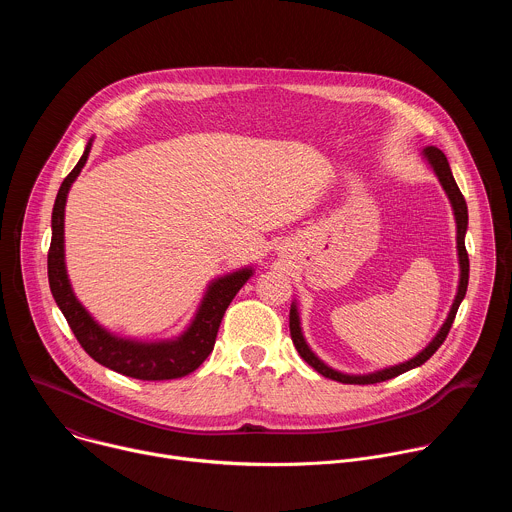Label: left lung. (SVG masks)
I'll return each instance as SVG.
<instances>
[{"instance_id": "obj_1", "label": "left lung", "mask_w": 512, "mask_h": 512, "mask_svg": "<svg viewBox=\"0 0 512 512\" xmlns=\"http://www.w3.org/2000/svg\"><path fill=\"white\" fill-rule=\"evenodd\" d=\"M423 158L429 162V166L433 168L437 180H440L442 188L446 190L450 202H452V208H454V216H456V227H458V261H460V283H458V294H456V300L452 304V310L444 322V326L440 328V332L435 334V338L417 354L413 356L411 360L407 362H401V364H395V367H389V369H383V371H375V373H369V375H344L340 371H334L332 367H328V364H324L314 352L312 348L308 346L304 334H302V326H300V314H298V308L296 304H291V310H289V334H291V340H294V346L298 348L300 356L310 364L312 369H316L322 377L326 379H332V381H338V383H346V385H373V383H381V381H389L393 377H399L415 367H421V364L425 360H429L433 356V352L440 348L454 324V318H456V312L466 296V289H468V277H470V261H468V251H466V243H464V237H466V229H468V206H466V200L452 176V170H450V164H448V158L444 156L442 150L433 148V145H427V148L423 150Z\"/></svg>"}]
</instances>
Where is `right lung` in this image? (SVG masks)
I'll return each mask as SVG.
<instances>
[{"label":"right lung","mask_w":512,"mask_h":512,"mask_svg":"<svg viewBox=\"0 0 512 512\" xmlns=\"http://www.w3.org/2000/svg\"><path fill=\"white\" fill-rule=\"evenodd\" d=\"M93 141L87 143V148L79 160V164L72 168V172L64 178L60 184V190L54 200L52 208V241L48 249V283L50 291L56 300V306L64 314L72 334L77 336L79 344L85 348V352L97 360L103 367L131 377L139 381H170L180 379L196 371L200 364L206 360V356L214 348L216 332L221 326V320L237 296V291L247 283V279L253 275L251 267L233 271L229 275H223L214 279L206 296L202 298V304L192 320V324L186 328L184 334H180L174 340H162V342H137L113 336L103 326H99L93 316L83 308V304L72 294V287L66 275L64 265V206L66 196L81 174Z\"/></svg>","instance_id":"obj_1"}]
</instances>
